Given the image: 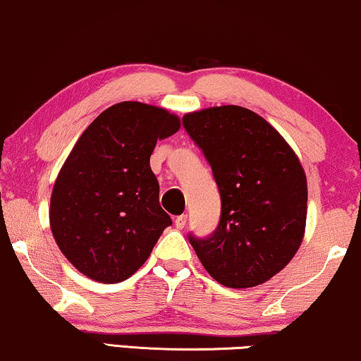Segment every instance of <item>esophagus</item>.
Instances as JSON below:
<instances>
[{
    "mask_svg": "<svg viewBox=\"0 0 361 361\" xmlns=\"http://www.w3.org/2000/svg\"><path fill=\"white\" fill-rule=\"evenodd\" d=\"M174 224H176V228L182 230V228H184V226H185V224H187V215L182 214V215L177 216V219L174 220Z\"/></svg>",
    "mask_w": 361,
    "mask_h": 361,
    "instance_id": "esophagus-1",
    "label": "esophagus"
}]
</instances>
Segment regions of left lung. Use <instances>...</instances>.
Masks as SVG:
<instances>
[{
    "label": "left lung",
    "mask_w": 361,
    "mask_h": 361,
    "mask_svg": "<svg viewBox=\"0 0 361 361\" xmlns=\"http://www.w3.org/2000/svg\"><path fill=\"white\" fill-rule=\"evenodd\" d=\"M219 187L216 228L189 241L212 278L226 288H253L293 259L304 236L307 180L283 136L255 111L236 105L182 118Z\"/></svg>",
    "instance_id": "8db88e82"
}]
</instances>
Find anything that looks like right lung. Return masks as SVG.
Here are the masks:
<instances>
[{"label": "right lung", "mask_w": 361, "mask_h": 361, "mask_svg": "<svg viewBox=\"0 0 361 361\" xmlns=\"http://www.w3.org/2000/svg\"><path fill=\"white\" fill-rule=\"evenodd\" d=\"M179 128L162 108L121 102L78 137L54 184L49 216L59 248L90 279H128L172 225L149 157L157 140Z\"/></svg>", "instance_id": "1"}]
</instances>
